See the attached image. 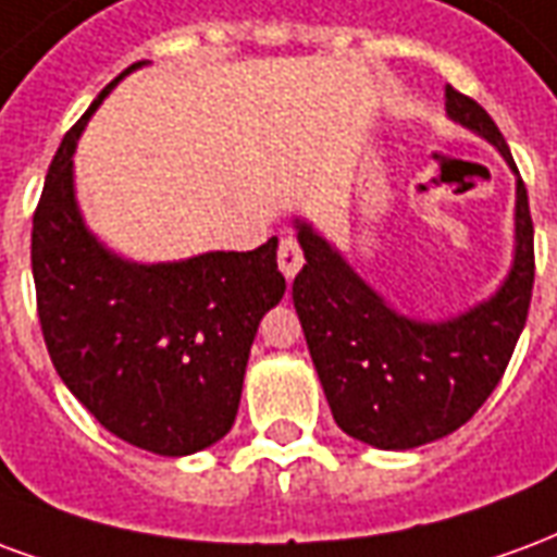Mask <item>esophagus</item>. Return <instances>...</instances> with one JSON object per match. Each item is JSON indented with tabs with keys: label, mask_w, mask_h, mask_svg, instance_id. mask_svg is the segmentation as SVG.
Wrapping results in <instances>:
<instances>
[{
	"label": "esophagus",
	"mask_w": 557,
	"mask_h": 557,
	"mask_svg": "<svg viewBox=\"0 0 557 557\" xmlns=\"http://www.w3.org/2000/svg\"><path fill=\"white\" fill-rule=\"evenodd\" d=\"M302 263H306V258H302V249H299L296 237H282V243H278V270L284 273V278H294L302 270Z\"/></svg>",
	"instance_id": "esophagus-1"
}]
</instances>
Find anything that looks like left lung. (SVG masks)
Wrapping results in <instances>:
<instances>
[{"instance_id":"1","label":"left lung","mask_w":557,"mask_h":557,"mask_svg":"<svg viewBox=\"0 0 557 557\" xmlns=\"http://www.w3.org/2000/svg\"><path fill=\"white\" fill-rule=\"evenodd\" d=\"M450 121L478 133L517 172L505 136L481 103L445 88ZM519 174V172H517ZM306 267L294 306L332 418L352 440L383 450L428 445L484 407L517 347L534 287V225L517 177V249L510 273L486 302L460 318L424 323L397 314L329 239L296 219Z\"/></svg>"}]
</instances>
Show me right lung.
Returning a JSON list of instances; mask_svg holds the SVG:
<instances>
[{
    "label": "right lung",
    "instance_id": "obj_1",
    "mask_svg": "<svg viewBox=\"0 0 557 557\" xmlns=\"http://www.w3.org/2000/svg\"><path fill=\"white\" fill-rule=\"evenodd\" d=\"M117 79L67 129L44 181L32 219L38 318L59 376L109 433L186 457L222 440L237 418L258 323L284 296L278 239L255 251L136 263L85 228L73 150Z\"/></svg>",
    "mask_w": 557,
    "mask_h": 557
}]
</instances>
